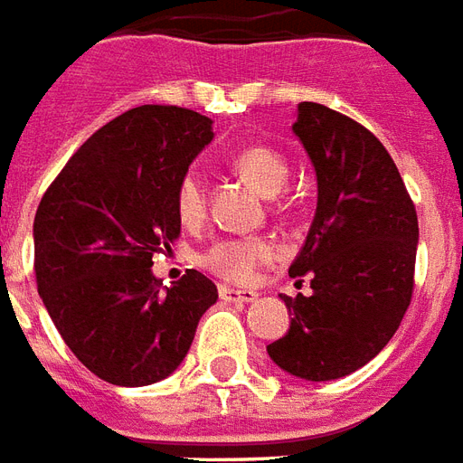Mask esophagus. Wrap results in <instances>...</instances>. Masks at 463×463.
Wrapping results in <instances>:
<instances>
[{"label": "esophagus", "mask_w": 463, "mask_h": 463, "mask_svg": "<svg viewBox=\"0 0 463 463\" xmlns=\"http://www.w3.org/2000/svg\"><path fill=\"white\" fill-rule=\"evenodd\" d=\"M218 294H221L222 301H255L260 297V292H255V289H232V287H225V284H221L218 287Z\"/></svg>", "instance_id": "esophagus-1"}]
</instances>
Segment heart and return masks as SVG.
<instances>
[{"mask_svg": "<svg viewBox=\"0 0 463 463\" xmlns=\"http://www.w3.org/2000/svg\"><path fill=\"white\" fill-rule=\"evenodd\" d=\"M232 169L258 186L265 196H275L287 184L289 166L284 156L272 146L250 145L232 154ZM176 215L186 228H194L205 215V184L201 171L186 169L174 194ZM277 258V245L265 235H235L221 238L201 255L203 267L228 282H250L260 267Z\"/></svg>", "mask_w": 463, "mask_h": 463, "instance_id": "heart-1", "label": "heart"}]
</instances>
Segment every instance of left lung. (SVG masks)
Masks as SVG:
<instances>
[{
  "label": "left lung",
  "instance_id": "1",
  "mask_svg": "<svg viewBox=\"0 0 463 463\" xmlns=\"http://www.w3.org/2000/svg\"><path fill=\"white\" fill-rule=\"evenodd\" d=\"M294 135L317 171V215L289 275L309 297H282L289 331L267 345L297 378L336 380L388 345L414 289L417 211L388 149L336 109L301 102Z\"/></svg>",
  "mask_w": 463,
  "mask_h": 463
}]
</instances>
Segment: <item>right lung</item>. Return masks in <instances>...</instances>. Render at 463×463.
<instances>
[{
	"label": "right lung",
	"mask_w": 463,
	"mask_h": 463,
	"mask_svg": "<svg viewBox=\"0 0 463 463\" xmlns=\"http://www.w3.org/2000/svg\"><path fill=\"white\" fill-rule=\"evenodd\" d=\"M213 139L176 105L127 109L85 142L33 218V272L58 334L85 368L122 388L164 380L186 358L215 284L196 269L162 287L154 255L179 238L176 184Z\"/></svg>",
	"instance_id": "obj_1"
}]
</instances>
